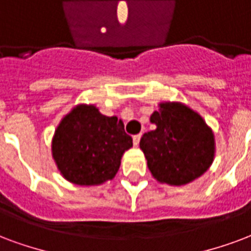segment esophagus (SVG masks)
Here are the masks:
<instances>
[{"label": "esophagus", "instance_id": "esophagus-1", "mask_svg": "<svg viewBox=\"0 0 251 251\" xmlns=\"http://www.w3.org/2000/svg\"><path fill=\"white\" fill-rule=\"evenodd\" d=\"M132 139H133V146H139V143H140V139H141V133H139V135H135Z\"/></svg>", "mask_w": 251, "mask_h": 251}]
</instances>
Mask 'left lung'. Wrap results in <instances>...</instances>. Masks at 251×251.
<instances>
[{
  "instance_id": "left-lung-1",
  "label": "left lung",
  "mask_w": 251,
  "mask_h": 251,
  "mask_svg": "<svg viewBox=\"0 0 251 251\" xmlns=\"http://www.w3.org/2000/svg\"><path fill=\"white\" fill-rule=\"evenodd\" d=\"M151 122L156 129L143 135L140 148L154 178L184 185L208 171L214 157V137L197 112L178 103H163Z\"/></svg>"
}]
</instances>
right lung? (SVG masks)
<instances>
[{
  "label": "right lung",
  "mask_w": 251,
  "mask_h": 251,
  "mask_svg": "<svg viewBox=\"0 0 251 251\" xmlns=\"http://www.w3.org/2000/svg\"><path fill=\"white\" fill-rule=\"evenodd\" d=\"M132 137L116 116H104L94 105H78L66 115L52 139V156L66 180L98 185L111 180Z\"/></svg>",
  "instance_id": "add662e5"
}]
</instances>
